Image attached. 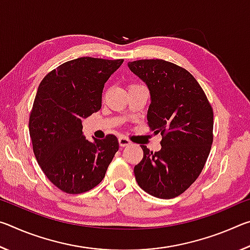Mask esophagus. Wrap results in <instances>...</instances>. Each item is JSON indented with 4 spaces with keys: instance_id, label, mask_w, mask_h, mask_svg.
<instances>
[{
    "instance_id": "esophagus-1",
    "label": "esophagus",
    "mask_w": 250,
    "mask_h": 250,
    "mask_svg": "<svg viewBox=\"0 0 250 250\" xmlns=\"http://www.w3.org/2000/svg\"><path fill=\"white\" fill-rule=\"evenodd\" d=\"M129 145H131V141L129 140V139H126V138H125V137H120L119 138V146H129Z\"/></svg>"
}]
</instances>
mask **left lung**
Masks as SVG:
<instances>
[{"label":"left lung","instance_id":"1","mask_svg":"<svg viewBox=\"0 0 250 250\" xmlns=\"http://www.w3.org/2000/svg\"><path fill=\"white\" fill-rule=\"evenodd\" d=\"M150 91L147 125L162 135L161 150L141 146L134 175L143 191L159 198L181 195L201 174L213 143V109L188 70L162 59L128 62Z\"/></svg>","mask_w":250,"mask_h":250}]
</instances>
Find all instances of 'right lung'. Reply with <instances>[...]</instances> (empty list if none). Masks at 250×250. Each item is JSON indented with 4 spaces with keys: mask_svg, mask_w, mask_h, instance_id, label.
<instances>
[{
    "mask_svg": "<svg viewBox=\"0 0 250 250\" xmlns=\"http://www.w3.org/2000/svg\"><path fill=\"white\" fill-rule=\"evenodd\" d=\"M124 59L80 57L58 66L40 83L29 117V135L47 179L68 194L98 185L119 142L115 135L88 141L83 119L99 111L104 83Z\"/></svg>",
    "mask_w": 250,
    "mask_h": 250,
    "instance_id": "obj_1",
    "label": "right lung"
}]
</instances>
